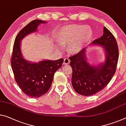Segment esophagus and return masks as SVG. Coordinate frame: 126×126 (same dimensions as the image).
Instances as JSON below:
<instances>
[{"mask_svg": "<svg viewBox=\"0 0 126 126\" xmlns=\"http://www.w3.org/2000/svg\"><path fill=\"white\" fill-rule=\"evenodd\" d=\"M70 63V60H69L68 58H65L64 59V62H63V64L64 65H67Z\"/></svg>", "mask_w": 126, "mask_h": 126, "instance_id": "1", "label": "esophagus"}]
</instances>
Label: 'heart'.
Wrapping results in <instances>:
<instances>
[{
  "label": "heart",
  "mask_w": 126,
  "mask_h": 126,
  "mask_svg": "<svg viewBox=\"0 0 126 126\" xmlns=\"http://www.w3.org/2000/svg\"><path fill=\"white\" fill-rule=\"evenodd\" d=\"M93 31L87 25H71L63 27L57 33L60 45L67 47L69 53H74L83 48L91 39Z\"/></svg>",
  "instance_id": "obj_1"
}]
</instances>
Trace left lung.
Returning a JSON list of instances; mask_svg holds the SVG:
<instances>
[{
  "label": "left lung",
  "instance_id": "8db88e82",
  "mask_svg": "<svg viewBox=\"0 0 126 126\" xmlns=\"http://www.w3.org/2000/svg\"><path fill=\"white\" fill-rule=\"evenodd\" d=\"M103 35L94 40V45H102L105 50L106 59L99 66L90 65L86 58V48L69 58L72 68V84L79 95L90 96L102 90L115 73L119 50L115 37L104 27Z\"/></svg>",
  "mask_w": 126,
  "mask_h": 126
}]
</instances>
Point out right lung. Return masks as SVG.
<instances>
[{
	"mask_svg": "<svg viewBox=\"0 0 126 126\" xmlns=\"http://www.w3.org/2000/svg\"><path fill=\"white\" fill-rule=\"evenodd\" d=\"M46 22L39 19L31 21L20 31L16 37L11 57V66L15 79L24 94L31 97H39L49 91L54 75L61 67L63 58L56 61H43L30 63L23 58L20 50L23 38L36 30L38 25Z\"/></svg>",
	"mask_w": 126,
	"mask_h": 126,
	"instance_id": "add662e5",
	"label": "right lung"
}]
</instances>
